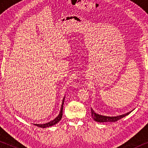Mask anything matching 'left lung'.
Listing matches in <instances>:
<instances>
[{
    "instance_id": "8db88e82",
    "label": "left lung",
    "mask_w": 148,
    "mask_h": 148,
    "mask_svg": "<svg viewBox=\"0 0 148 148\" xmlns=\"http://www.w3.org/2000/svg\"><path fill=\"white\" fill-rule=\"evenodd\" d=\"M134 110H132V111H130L129 112H127L126 114L119 115V116H103V115H101L99 114H97L92 108H91V116L95 121L99 122V123H102V122H116L118 120L122 119L123 117L127 116V115H129L130 113L133 111Z\"/></svg>"
}]
</instances>
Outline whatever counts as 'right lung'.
<instances>
[{
  "instance_id": "add662e5",
  "label": "right lung",
  "mask_w": 148,
  "mask_h": 148,
  "mask_svg": "<svg viewBox=\"0 0 148 148\" xmlns=\"http://www.w3.org/2000/svg\"><path fill=\"white\" fill-rule=\"evenodd\" d=\"M64 99H65V97H64L63 99H62V104H61V110H60L58 116H57L56 118L52 120V121H49L48 123H44V124H34V123H33V124L34 125H36V126H37V127H41V128H47V127H51V126H53V125L57 124V123L60 121V120L61 119L62 117V109H63V104H64Z\"/></svg>"
}]
</instances>
